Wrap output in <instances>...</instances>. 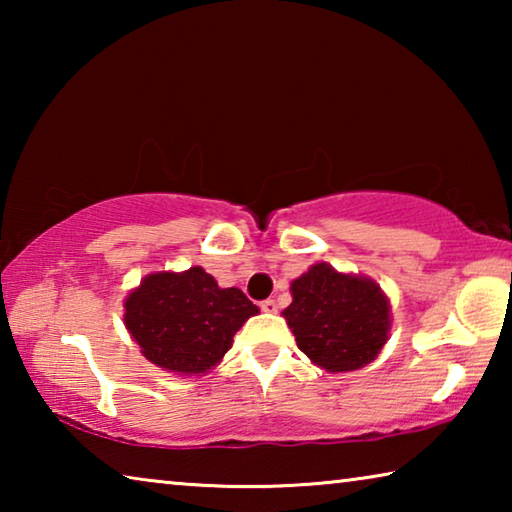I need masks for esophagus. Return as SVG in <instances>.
<instances>
[{"mask_svg": "<svg viewBox=\"0 0 512 512\" xmlns=\"http://www.w3.org/2000/svg\"><path fill=\"white\" fill-rule=\"evenodd\" d=\"M259 307H262V311H266V314H275V311H277V302H275L273 298H268V300H264Z\"/></svg>", "mask_w": 512, "mask_h": 512, "instance_id": "34e87169", "label": "esophagus"}]
</instances>
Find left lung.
Listing matches in <instances>:
<instances>
[{
  "instance_id": "left-lung-1",
  "label": "left lung",
  "mask_w": 512,
  "mask_h": 512,
  "mask_svg": "<svg viewBox=\"0 0 512 512\" xmlns=\"http://www.w3.org/2000/svg\"><path fill=\"white\" fill-rule=\"evenodd\" d=\"M282 311L298 348L327 372L359 370L377 357L391 329V307L372 280L311 266L291 284Z\"/></svg>"
}]
</instances>
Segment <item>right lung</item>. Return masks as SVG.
I'll return each mask as SVG.
<instances>
[{
	"mask_svg": "<svg viewBox=\"0 0 512 512\" xmlns=\"http://www.w3.org/2000/svg\"><path fill=\"white\" fill-rule=\"evenodd\" d=\"M124 307L126 329L144 357L178 375L214 368L239 327L259 311L244 291L221 289L201 266L144 277Z\"/></svg>",
	"mask_w": 512,
	"mask_h": 512,
	"instance_id": "obj_1",
	"label": "right lung"
}]
</instances>
